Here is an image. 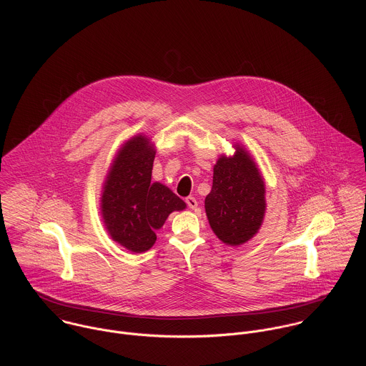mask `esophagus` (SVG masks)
<instances>
[{
	"mask_svg": "<svg viewBox=\"0 0 366 366\" xmlns=\"http://www.w3.org/2000/svg\"><path fill=\"white\" fill-rule=\"evenodd\" d=\"M186 203H187V206L192 209H197V206H199L197 200H196L194 197H192V196H189V197L186 199Z\"/></svg>",
	"mask_w": 366,
	"mask_h": 366,
	"instance_id": "obj_1",
	"label": "esophagus"
}]
</instances>
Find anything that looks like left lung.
I'll list each match as a JSON object with an SVG mask.
<instances>
[{
  "label": "left lung",
  "instance_id": "1",
  "mask_svg": "<svg viewBox=\"0 0 366 366\" xmlns=\"http://www.w3.org/2000/svg\"><path fill=\"white\" fill-rule=\"evenodd\" d=\"M204 204L209 225L222 242L241 245L258 232L266 207L264 183L242 148L232 157L218 159Z\"/></svg>",
  "mask_w": 366,
  "mask_h": 366
}]
</instances>
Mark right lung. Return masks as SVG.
<instances>
[{
    "label": "right lung",
    "mask_w": 366,
    "mask_h": 366,
    "mask_svg": "<svg viewBox=\"0 0 366 366\" xmlns=\"http://www.w3.org/2000/svg\"><path fill=\"white\" fill-rule=\"evenodd\" d=\"M155 151L139 135L128 141L107 176L102 199L105 228L114 241L132 252H145L172 211L186 209L170 189L152 183Z\"/></svg>",
    "instance_id": "obj_1"
}]
</instances>
